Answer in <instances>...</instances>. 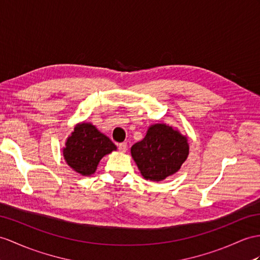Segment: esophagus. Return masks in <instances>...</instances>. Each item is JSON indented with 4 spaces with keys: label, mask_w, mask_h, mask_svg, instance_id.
<instances>
[{
    "label": "esophagus",
    "mask_w": 260,
    "mask_h": 260,
    "mask_svg": "<svg viewBox=\"0 0 260 260\" xmlns=\"http://www.w3.org/2000/svg\"><path fill=\"white\" fill-rule=\"evenodd\" d=\"M118 148H119V150L121 151V152H125L126 149H128V145H126L125 142H121V143L118 144Z\"/></svg>",
    "instance_id": "34e87169"
}]
</instances>
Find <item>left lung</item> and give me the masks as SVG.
Returning a JSON list of instances; mask_svg holds the SVG:
<instances>
[{"mask_svg": "<svg viewBox=\"0 0 260 260\" xmlns=\"http://www.w3.org/2000/svg\"><path fill=\"white\" fill-rule=\"evenodd\" d=\"M131 155L145 180L159 182L178 172L186 160L187 139L172 126L153 124L142 141L132 145Z\"/></svg>", "mask_w": 260, "mask_h": 260, "instance_id": "8db88e82", "label": "left lung"}]
</instances>
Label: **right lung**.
Masks as SVG:
<instances>
[{"label": "right lung", "instance_id": "1", "mask_svg": "<svg viewBox=\"0 0 260 260\" xmlns=\"http://www.w3.org/2000/svg\"><path fill=\"white\" fill-rule=\"evenodd\" d=\"M117 147L108 137L91 123L75 126L62 150L67 164L81 175L93 174L101 157L116 150Z\"/></svg>", "mask_w": 260, "mask_h": 260}]
</instances>
